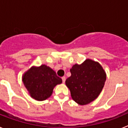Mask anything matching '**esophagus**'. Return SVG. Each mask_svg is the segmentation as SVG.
<instances>
[{
  "label": "esophagus",
  "instance_id": "esophagus-1",
  "mask_svg": "<svg viewBox=\"0 0 128 128\" xmlns=\"http://www.w3.org/2000/svg\"><path fill=\"white\" fill-rule=\"evenodd\" d=\"M62 81H63V83H65V80H66V78H65V76H63V77H62Z\"/></svg>",
  "mask_w": 128,
  "mask_h": 128
}]
</instances>
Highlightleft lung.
Here are the masks:
<instances>
[{"label": "left lung", "mask_w": 128, "mask_h": 128, "mask_svg": "<svg viewBox=\"0 0 128 128\" xmlns=\"http://www.w3.org/2000/svg\"><path fill=\"white\" fill-rule=\"evenodd\" d=\"M70 71L71 76L65 84L76 102L88 104L98 98L106 80V72L98 62L87 59L81 65H73Z\"/></svg>", "instance_id": "obj_1"}]
</instances>
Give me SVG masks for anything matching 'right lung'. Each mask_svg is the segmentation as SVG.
I'll list each match as a JSON object with an SVG mask.
<instances>
[{"label":"right lung","mask_w":128,"mask_h":128,"mask_svg":"<svg viewBox=\"0 0 128 128\" xmlns=\"http://www.w3.org/2000/svg\"><path fill=\"white\" fill-rule=\"evenodd\" d=\"M24 84L30 97L36 100H44L48 98L57 84H61L62 80L49 66L42 65L32 66L22 76Z\"/></svg>","instance_id":"add662e5"}]
</instances>
